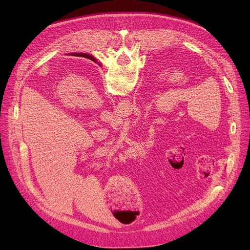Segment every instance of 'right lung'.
I'll return each instance as SVG.
<instances>
[{
	"instance_id": "right-lung-1",
	"label": "right lung",
	"mask_w": 250,
	"mask_h": 250,
	"mask_svg": "<svg viewBox=\"0 0 250 250\" xmlns=\"http://www.w3.org/2000/svg\"><path fill=\"white\" fill-rule=\"evenodd\" d=\"M89 58H90V59H92V58H91V57H89Z\"/></svg>"
}]
</instances>
